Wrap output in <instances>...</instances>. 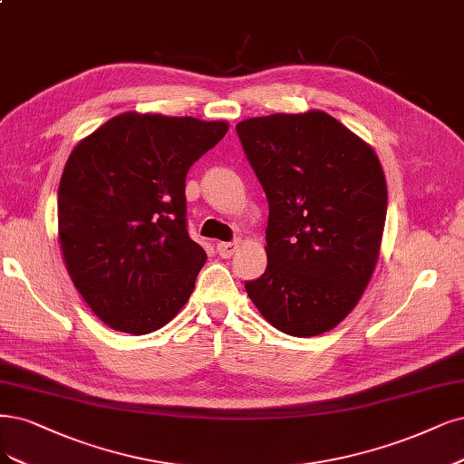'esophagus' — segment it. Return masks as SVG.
Segmentation results:
<instances>
[{
  "mask_svg": "<svg viewBox=\"0 0 464 464\" xmlns=\"http://www.w3.org/2000/svg\"><path fill=\"white\" fill-rule=\"evenodd\" d=\"M237 247H239V242H220L217 246V251L222 259H230L232 255L237 251Z\"/></svg>",
  "mask_w": 464,
  "mask_h": 464,
  "instance_id": "34e87169",
  "label": "esophagus"
}]
</instances>
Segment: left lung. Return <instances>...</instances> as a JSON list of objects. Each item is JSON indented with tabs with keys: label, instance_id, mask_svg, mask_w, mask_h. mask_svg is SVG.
Listing matches in <instances>:
<instances>
[{
	"label": "left lung",
	"instance_id": "1",
	"mask_svg": "<svg viewBox=\"0 0 464 464\" xmlns=\"http://www.w3.org/2000/svg\"><path fill=\"white\" fill-rule=\"evenodd\" d=\"M268 199L266 270L246 282L255 307L297 338L355 309L378 263L388 188L374 150L324 111L236 124Z\"/></svg>",
	"mask_w": 464,
	"mask_h": 464
}]
</instances>
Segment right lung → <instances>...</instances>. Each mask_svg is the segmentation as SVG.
Listing matches in <instances>:
<instances>
[{
	"label": "right lung",
	"instance_id": "1",
	"mask_svg": "<svg viewBox=\"0 0 464 464\" xmlns=\"http://www.w3.org/2000/svg\"><path fill=\"white\" fill-rule=\"evenodd\" d=\"M225 121L117 115L80 140L59 182L69 276L113 330L150 334L186 305L207 253L186 230V174Z\"/></svg>",
	"mask_w": 464,
	"mask_h": 464
}]
</instances>
